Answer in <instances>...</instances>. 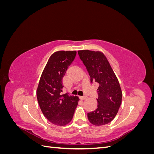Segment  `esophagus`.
Listing matches in <instances>:
<instances>
[{
    "instance_id": "34e87169",
    "label": "esophagus",
    "mask_w": 154,
    "mask_h": 154,
    "mask_svg": "<svg viewBox=\"0 0 154 154\" xmlns=\"http://www.w3.org/2000/svg\"><path fill=\"white\" fill-rule=\"evenodd\" d=\"M87 98V97L86 96H80V99L82 100H84L85 99Z\"/></svg>"
}]
</instances>
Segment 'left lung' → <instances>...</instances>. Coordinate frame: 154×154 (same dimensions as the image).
<instances>
[{"label": "left lung", "mask_w": 154, "mask_h": 154, "mask_svg": "<svg viewBox=\"0 0 154 154\" xmlns=\"http://www.w3.org/2000/svg\"><path fill=\"white\" fill-rule=\"evenodd\" d=\"M80 59L89 74L91 81L99 84L97 109L87 113L88 119L95 126L108 124L114 119L122 103V91L113 69L100 51L80 50Z\"/></svg>", "instance_id": "left-lung-1"}]
</instances>
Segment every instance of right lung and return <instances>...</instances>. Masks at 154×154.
Returning a JSON list of instances; mask_svg holds the SVG:
<instances>
[{"mask_svg": "<svg viewBox=\"0 0 154 154\" xmlns=\"http://www.w3.org/2000/svg\"><path fill=\"white\" fill-rule=\"evenodd\" d=\"M76 54V51H59L51 54L37 87V100L42 112L51 123L57 126L71 122L80 100L76 96L61 94L63 77Z\"/></svg>", "mask_w": 154, "mask_h": 154, "instance_id": "right-lung-1", "label": "right lung"}]
</instances>
